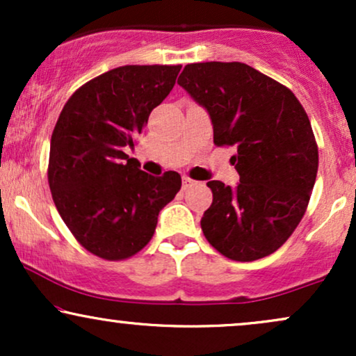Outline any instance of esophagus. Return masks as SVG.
Returning a JSON list of instances; mask_svg holds the SVG:
<instances>
[{"label": "esophagus", "mask_w": 356, "mask_h": 356, "mask_svg": "<svg viewBox=\"0 0 356 356\" xmlns=\"http://www.w3.org/2000/svg\"><path fill=\"white\" fill-rule=\"evenodd\" d=\"M195 184V181H192L191 177H184L182 179V189H189V187H192Z\"/></svg>", "instance_id": "esophagus-1"}]
</instances>
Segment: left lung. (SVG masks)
<instances>
[{
  "mask_svg": "<svg viewBox=\"0 0 356 356\" xmlns=\"http://www.w3.org/2000/svg\"><path fill=\"white\" fill-rule=\"evenodd\" d=\"M177 83L209 113L216 145H234L232 189L209 181L201 227L234 261H256L286 243L303 219L318 172V145L295 93L246 63L186 65Z\"/></svg>",
  "mask_w": 356,
  "mask_h": 356,
  "instance_id": "1",
  "label": "left lung"
}]
</instances>
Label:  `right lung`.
Instances as JSON below:
<instances>
[{"label": "right lung", "mask_w": 356, "mask_h": 356, "mask_svg": "<svg viewBox=\"0 0 356 356\" xmlns=\"http://www.w3.org/2000/svg\"><path fill=\"white\" fill-rule=\"evenodd\" d=\"M181 65H125L68 99L51 134L48 184L61 219L92 254L120 261L152 239L181 175L144 172L129 157L150 112L174 88Z\"/></svg>", "instance_id": "obj_1"}]
</instances>
